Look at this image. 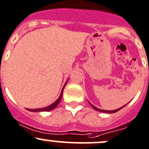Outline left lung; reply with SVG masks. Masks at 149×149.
<instances>
[{
    "mask_svg": "<svg viewBox=\"0 0 149 149\" xmlns=\"http://www.w3.org/2000/svg\"><path fill=\"white\" fill-rule=\"evenodd\" d=\"M88 103L90 104V105H91V107H92L93 108H94V109H95V110H97V111H99V112H105V113H115V112H118V111H119L120 109H121L122 108H123L125 106V105H127V104H125V105H124V106L123 107H120V108H118V109H115V110H104V109H99V108H97L96 107H94V105H92L91 104V103L89 102H88Z\"/></svg>",
    "mask_w": 149,
    "mask_h": 149,
    "instance_id": "8db88e82",
    "label": "left lung"
}]
</instances>
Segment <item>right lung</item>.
<instances>
[{"label":"right lung","instance_id":"add662e5","mask_svg":"<svg viewBox=\"0 0 149 149\" xmlns=\"http://www.w3.org/2000/svg\"><path fill=\"white\" fill-rule=\"evenodd\" d=\"M67 82H66V83L65 84V85H64L63 87L62 91H61V95H60L59 98H58V100L55 102L52 103V104L49 105V106H47V107H44V108H39V109H26L29 111H30V112H47V111H51V110H52V109H55V108L58 106V104L60 103V102H61V98H62V97H63V89H64V88H65Z\"/></svg>","mask_w":149,"mask_h":149}]
</instances>
